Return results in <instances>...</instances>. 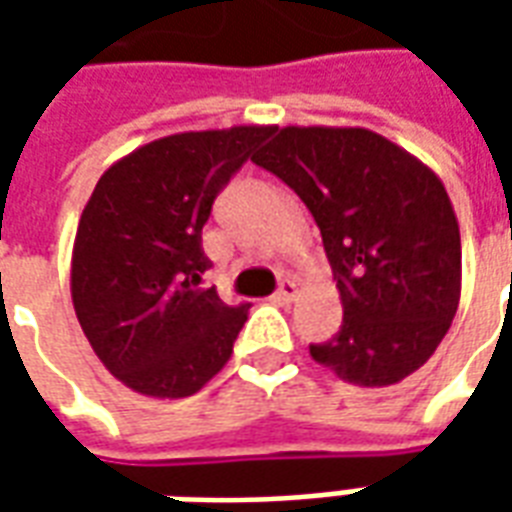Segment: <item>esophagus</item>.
<instances>
[{
    "instance_id": "1",
    "label": "esophagus",
    "mask_w": 512,
    "mask_h": 512,
    "mask_svg": "<svg viewBox=\"0 0 512 512\" xmlns=\"http://www.w3.org/2000/svg\"><path fill=\"white\" fill-rule=\"evenodd\" d=\"M296 293H299V288H296V282H290V279H285L282 285H279V290L271 296V299L277 301V304H290V301L296 299Z\"/></svg>"
}]
</instances>
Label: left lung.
I'll use <instances>...</instances> for the list:
<instances>
[{"label": "left lung", "instance_id": "left-lung-1", "mask_svg": "<svg viewBox=\"0 0 512 512\" xmlns=\"http://www.w3.org/2000/svg\"><path fill=\"white\" fill-rule=\"evenodd\" d=\"M321 227L343 326L310 356L356 386H392L439 348L461 301V230L439 175L370 128H277L255 158Z\"/></svg>", "mask_w": 512, "mask_h": 512}]
</instances>
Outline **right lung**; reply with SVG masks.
<instances>
[{
  "label": "right lung",
  "instance_id": "1",
  "mask_svg": "<svg viewBox=\"0 0 512 512\" xmlns=\"http://www.w3.org/2000/svg\"><path fill=\"white\" fill-rule=\"evenodd\" d=\"M271 126L183 131L136 147L95 183L71 255V299L104 367L145 397L200 392L249 307L200 288L213 200Z\"/></svg>",
  "mask_w": 512,
  "mask_h": 512
}]
</instances>
